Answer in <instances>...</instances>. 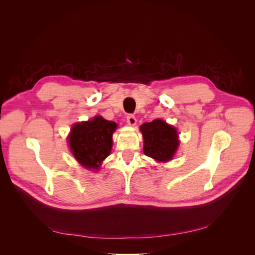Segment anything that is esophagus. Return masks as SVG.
<instances>
[{
    "label": "esophagus",
    "mask_w": 255,
    "mask_h": 255,
    "mask_svg": "<svg viewBox=\"0 0 255 255\" xmlns=\"http://www.w3.org/2000/svg\"><path fill=\"white\" fill-rule=\"evenodd\" d=\"M127 122H128V125H129V126H135L136 122H137L135 116L134 115H128L127 116Z\"/></svg>",
    "instance_id": "esophagus-1"
}]
</instances>
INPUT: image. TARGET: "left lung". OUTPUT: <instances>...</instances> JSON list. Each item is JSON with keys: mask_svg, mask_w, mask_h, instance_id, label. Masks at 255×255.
<instances>
[{"mask_svg": "<svg viewBox=\"0 0 255 255\" xmlns=\"http://www.w3.org/2000/svg\"><path fill=\"white\" fill-rule=\"evenodd\" d=\"M143 137V153L157 161L171 160L179 148L176 128L161 119L145 122L140 127Z\"/></svg>", "mask_w": 255, "mask_h": 255, "instance_id": "obj_1", "label": "left lung"}]
</instances>
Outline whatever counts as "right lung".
<instances>
[{"label": "right lung", "mask_w": 255, "mask_h": 255, "mask_svg": "<svg viewBox=\"0 0 255 255\" xmlns=\"http://www.w3.org/2000/svg\"><path fill=\"white\" fill-rule=\"evenodd\" d=\"M117 123L101 116L75 123L68 137V143L74 158L89 170H99L102 161L113 149V134Z\"/></svg>", "instance_id": "add662e5"}]
</instances>
